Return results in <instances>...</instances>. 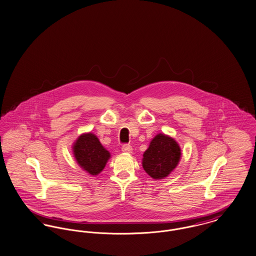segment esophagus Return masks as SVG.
I'll return each instance as SVG.
<instances>
[{
    "label": "esophagus",
    "instance_id": "1",
    "mask_svg": "<svg viewBox=\"0 0 256 256\" xmlns=\"http://www.w3.org/2000/svg\"><path fill=\"white\" fill-rule=\"evenodd\" d=\"M132 150L133 148H132V146L130 144H123L122 148H121V150L123 152H127V154H130L132 152Z\"/></svg>",
    "mask_w": 256,
    "mask_h": 256
}]
</instances>
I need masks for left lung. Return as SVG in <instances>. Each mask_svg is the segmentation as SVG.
I'll list each match as a JSON object with an SVG mask.
<instances>
[{
	"label": "left lung",
	"instance_id": "left-lung-1",
	"mask_svg": "<svg viewBox=\"0 0 256 256\" xmlns=\"http://www.w3.org/2000/svg\"><path fill=\"white\" fill-rule=\"evenodd\" d=\"M180 148L170 136L158 134L152 140L142 157V168L154 180L168 176L180 159Z\"/></svg>",
	"mask_w": 256,
	"mask_h": 256
}]
</instances>
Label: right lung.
Here are the masks:
<instances>
[{
  "mask_svg": "<svg viewBox=\"0 0 256 256\" xmlns=\"http://www.w3.org/2000/svg\"><path fill=\"white\" fill-rule=\"evenodd\" d=\"M72 152L80 168L91 176L100 174L110 157L99 138L92 133L78 136L72 146Z\"/></svg>",
  "mask_w": 256,
  "mask_h": 256,
  "instance_id": "obj_1",
  "label": "right lung"
}]
</instances>
